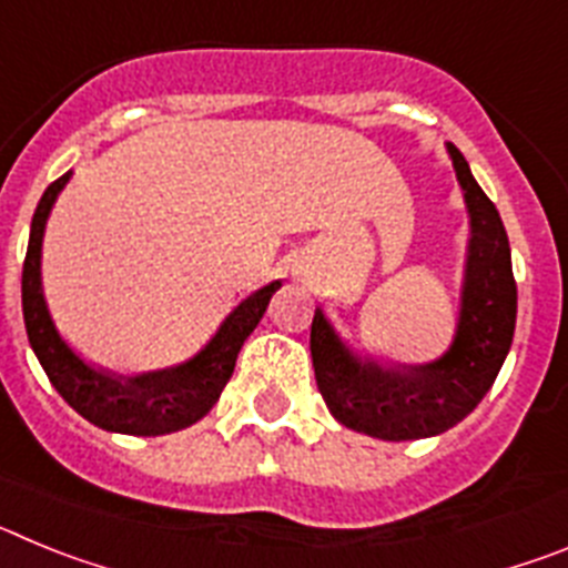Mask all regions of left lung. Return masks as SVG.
I'll list each match as a JSON object with an SVG mask.
<instances>
[{
    "label": "left lung",
    "mask_w": 568,
    "mask_h": 568,
    "mask_svg": "<svg viewBox=\"0 0 568 568\" xmlns=\"http://www.w3.org/2000/svg\"><path fill=\"white\" fill-rule=\"evenodd\" d=\"M446 150L464 187L471 227L453 346L433 364H378L361 361L321 307L310 329L318 393L338 424L369 438L415 440L453 429L489 393L515 335L518 287L504 222L471 179L460 150L455 144Z\"/></svg>",
    "instance_id": "left-lung-1"
}]
</instances>
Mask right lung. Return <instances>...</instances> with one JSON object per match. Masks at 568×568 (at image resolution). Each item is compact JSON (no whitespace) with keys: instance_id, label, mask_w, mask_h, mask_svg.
Instances as JSON below:
<instances>
[{"instance_id":"1","label":"right lung","mask_w":568,"mask_h":568,"mask_svg":"<svg viewBox=\"0 0 568 568\" xmlns=\"http://www.w3.org/2000/svg\"><path fill=\"white\" fill-rule=\"evenodd\" d=\"M68 179L70 173H64L62 179H57L44 190L37 213H33V222H30L28 255H24L22 267V313L30 346L48 373L50 384L57 386V393L99 429L144 435V438L179 433L184 426L202 420L213 409L222 389L227 386L230 375H233L241 346L258 327L261 315L267 310L275 290L281 287V281H273V284L241 301L202 353L193 355L184 364L159 369V373L133 375V378L90 366L64 344L59 329L53 327L42 293L44 224H48L50 207L68 184Z\"/></svg>"}]
</instances>
